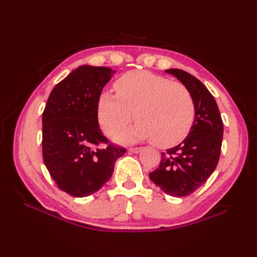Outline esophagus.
Here are the masks:
<instances>
[{
	"mask_svg": "<svg viewBox=\"0 0 257 257\" xmlns=\"http://www.w3.org/2000/svg\"><path fill=\"white\" fill-rule=\"evenodd\" d=\"M141 150H143L141 147H134V148H129V151L133 152V154H138V152H140Z\"/></svg>",
	"mask_w": 257,
	"mask_h": 257,
	"instance_id": "1",
	"label": "esophagus"
}]
</instances>
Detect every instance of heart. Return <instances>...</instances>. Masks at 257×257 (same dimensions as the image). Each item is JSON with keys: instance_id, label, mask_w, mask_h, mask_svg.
<instances>
[{"instance_id": "heart-1", "label": "heart", "mask_w": 257, "mask_h": 257, "mask_svg": "<svg viewBox=\"0 0 257 257\" xmlns=\"http://www.w3.org/2000/svg\"><path fill=\"white\" fill-rule=\"evenodd\" d=\"M116 95L103 91L98 100V117L107 135L116 136L134 118L133 129L119 140H154L160 148L181 143L191 132L195 106L188 87L147 70H133L114 83Z\"/></svg>"}]
</instances>
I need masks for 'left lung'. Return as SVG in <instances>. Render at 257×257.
<instances>
[{
    "mask_svg": "<svg viewBox=\"0 0 257 257\" xmlns=\"http://www.w3.org/2000/svg\"><path fill=\"white\" fill-rule=\"evenodd\" d=\"M166 72L188 87L195 117L187 138L162 152L159 168L149 177L163 192L180 198L193 193L214 172L221 155L223 121L214 97L198 78L178 68Z\"/></svg>",
    "mask_w": 257,
    "mask_h": 257,
    "instance_id": "1",
    "label": "left lung"
}]
</instances>
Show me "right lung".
<instances>
[{
    "label": "right lung",
    "mask_w": 257,
    "mask_h": 257,
    "mask_svg": "<svg viewBox=\"0 0 257 257\" xmlns=\"http://www.w3.org/2000/svg\"><path fill=\"white\" fill-rule=\"evenodd\" d=\"M114 73L89 65L76 68L54 87L43 112L44 163L57 187L76 198L97 192L125 154L98 124V100Z\"/></svg>",
    "instance_id": "add662e5"
}]
</instances>
